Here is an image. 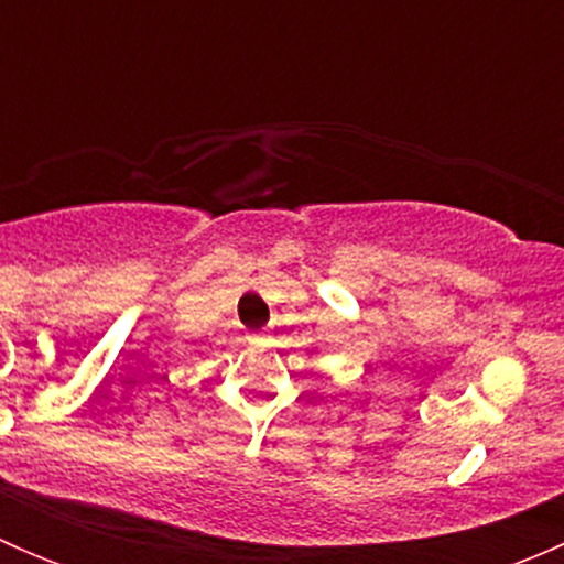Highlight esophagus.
Wrapping results in <instances>:
<instances>
[{
  "instance_id": "1",
  "label": "esophagus",
  "mask_w": 564,
  "mask_h": 564,
  "mask_svg": "<svg viewBox=\"0 0 564 564\" xmlns=\"http://www.w3.org/2000/svg\"><path fill=\"white\" fill-rule=\"evenodd\" d=\"M248 340H250V344L261 346V344H267V340H270V335H267V333H250Z\"/></svg>"
}]
</instances>
